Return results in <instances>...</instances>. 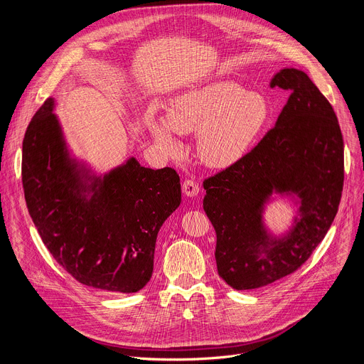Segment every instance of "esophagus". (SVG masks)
Returning <instances> with one entry per match:
<instances>
[{
    "label": "esophagus",
    "mask_w": 364,
    "mask_h": 364,
    "mask_svg": "<svg viewBox=\"0 0 364 364\" xmlns=\"http://www.w3.org/2000/svg\"><path fill=\"white\" fill-rule=\"evenodd\" d=\"M200 188H198V184L193 180H186L183 183V193L187 196V197H196L198 194Z\"/></svg>",
    "instance_id": "1"
}]
</instances>
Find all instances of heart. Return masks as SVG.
Listing matches in <instances>:
<instances>
[{"label":"heart","instance_id":"obj_1","mask_svg":"<svg viewBox=\"0 0 364 364\" xmlns=\"http://www.w3.org/2000/svg\"><path fill=\"white\" fill-rule=\"evenodd\" d=\"M271 118L268 100L232 80H213L173 96L166 119L148 117L146 128L163 151H178V134H197V155L212 168L240 161Z\"/></svg>","mask_w":364,"mask_h":364}]
</instances>
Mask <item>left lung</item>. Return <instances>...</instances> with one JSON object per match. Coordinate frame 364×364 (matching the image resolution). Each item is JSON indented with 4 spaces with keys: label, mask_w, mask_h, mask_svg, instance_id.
Listing matches in <instances>:
<instances>
[{
    "label": "left lung",
    "mask_w": 364,
    "mask_h": 364,
    "mask_svg": "<svg viewBox=\"0 0 364 364\" xmlns=\"http://www.w3.org/2000/svg\"><path fill=\"white\" fill-rule=\"evenodd\" d=\"M269 86L291 90L275 127L240 161L203 183V209L218 236V272L237 291L296 271L328 232L343 191L344 144L330 102L294 68L279 70ZM274 193L299 205L279 237L263 222Z\"/></svg>",
    "instance_id": "obj_1"
}]
</instances>
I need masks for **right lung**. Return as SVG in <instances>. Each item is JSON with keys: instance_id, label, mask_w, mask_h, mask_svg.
<instances>
[{"instance_id": "obj_1", "label": "right lung", "mask_w": 364, "mask_h": 364, "mask_svg": "<svg viewBox=\"0 0 364 364\" xmlns=\"http://www.w3.org/2000/svg\"><path fill=\"white\" fill-rule=\"evenodd\" d=\"M48 97L23 139L28 213L56 261L83 285L131 294L152 275L157 235L181 203L173 168L129 157L105 174L72 157Z\"/></svg>"}]
</instances>
